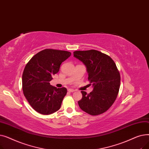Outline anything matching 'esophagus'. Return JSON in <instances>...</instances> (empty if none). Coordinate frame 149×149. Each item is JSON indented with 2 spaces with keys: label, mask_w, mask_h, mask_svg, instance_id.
Returning <instances> with one entry per match:
<instances>
[{
  "label": "esophagus",
  "mask_w": 149,
  "mask_h": 149,
  "mask_svg": "<svg viewBox=\"0 0 149 149\" xmlns=\"http://www.w3.org/2000/svg\"><path fill=\"white\" fill-rule=\"evenodd\" d=\"M68 91L69 92H74L75 91V90L74 89H69L68 90Z\"/></svg>",
  "instance_id": "1"
}]
</instances>
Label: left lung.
I'll use <instances>...</instances> for the list:
<instances>
[{"label": "left lung", "mask_w": 149, "mask_h": 149, "mask_svg": "<svg viewBox=\"0 0 149 149\" xmlns=\"http://www.w3.org/2000/svg\"><path fill=\"white\" fill-rule=\"evenodd\" d=\"M74 57L86 67L93 88L89 93L81 91L83 97L78 101L80 109L91 115L105 112L114 103L120 86V75L115 62L107 55L93 49L74 51Z\"/></svg>", "instance_id": "left-lung-1"}]
</instances>
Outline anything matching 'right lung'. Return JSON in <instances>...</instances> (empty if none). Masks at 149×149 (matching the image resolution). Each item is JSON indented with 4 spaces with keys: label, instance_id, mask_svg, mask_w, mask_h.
Masks as SVG:
<instances>
[{
    "label": "right lung",
    "instance_id": "obj_1",
    "mask_svg": "<svg viewBox=\"0 0 149 149\" xmlns=\"http://www.w3.org/2000/svg\"><path fill=\"white\" fill-rule=\"evenodd\" d=\"M71 53L66 51L46 49L36 54L26 64L22 75V89L28 103L36 111L49 115L59 110L66 95L65 88L50 84L62 62Z\"/></svg>",
    "mask_w": 149,
    "mask_h": 149
}]
</instances>
